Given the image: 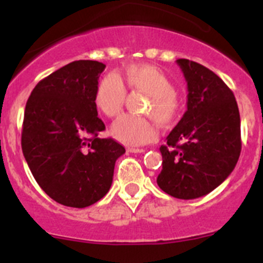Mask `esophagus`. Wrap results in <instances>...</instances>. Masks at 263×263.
I'll return each instance as SVG.
<instances>
[{
  "label": "esophagus",
  "mask_w": 263,
  "mask_h": 263,
  "mask_svg": "<svg viewBox=\"0 0 263 263\" xmlns=\"http://www.w3.org/2000/svg\"><path fill=\"white\" fill-rule=\"evenodd\" d=\"M129 153H145V149L141 147H128Z\"/></svg>",
  "instance_id": "obj_1"
}]
</instances>
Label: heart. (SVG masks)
<instances>
[{
    "mask_svg": "<svg viewBox=\"0 0 263 263\" xmlns=\"http://www.w3.org/2000/svg\"><path fill=\"white\" fill-rule=\"evenodd\" d=\"M126 88L147 96L142 113L152 117L160 127H170L180 117L181 105L175 83L159 68L150 64L135 63L118 73L105 74L95 90V105L104 116L114 118L123 109ZM111 135L129 146L149 144L158 136L157 127L146 117L122 116L111 126Z\"/></svg>",
    "mask_w": 263,
    "mask_h": 263,
    "instance_id": "b5f03b06",
    "label": "heart"
}]
</instances>
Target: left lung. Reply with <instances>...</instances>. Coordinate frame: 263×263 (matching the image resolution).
Instances as JSON below:
<instances>
[{"instance_id": "obj_1", "label": "left lung", "mask_w": 263, "mask_h": 263, "mask_svg": "<svg viewBox=\"0 0 263 263\" xmlns=\"http://www.w3.org/2000/svg\"><path fill=\"white\" fill-rule=\"evenodd\" d=\"M187 82V110L160 146L158 186L178 199H195L228 178L241 152L240 114L233 91L202 64L178 59Z\"/></svg>"}]
</instances>
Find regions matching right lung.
Instances as JSON below:
<instances>
[{"mask_svg":"<svg viewBox=\"0 0 263 263\" xmlns=\"http://www.w3.org/2000/svg\"><path fill=\"white\" fill-rule=\"evenodd\" d=\"M105 65L77 60L37 83L27 101L22 149L33 177L51 199L85 208L110 189L116 160L126 149L100 139L95 90Z\"/></svg>","mask_w":263,"mask_h":263,"instance_id":"1","label":"right lung"}]
</instances>
